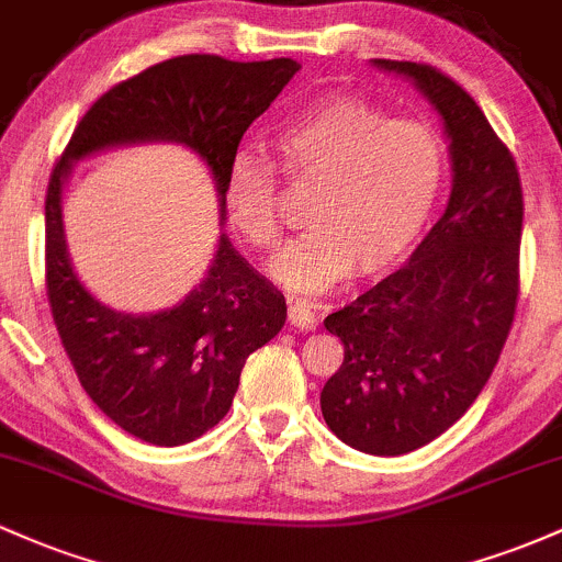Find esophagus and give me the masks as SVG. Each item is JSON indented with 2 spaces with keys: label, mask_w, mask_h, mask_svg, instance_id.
<instances>
[{
  "label": "esophagus",
  "mask_w": 562,
  "mask_h": 562,
  "mask_svg": "<svg viewBox=\"0 0 562 562\" xmlns=\"http://www.w3.org/2000/svg\"><path fill=\"white\" fill-rule=\"evenodd\" d=\"M288 323L295 330H312L317 325V314H314L312 301L291 299V304H288Z\"/></svg>",
  "instance_id": "esophagus-1"
}]
</instances>
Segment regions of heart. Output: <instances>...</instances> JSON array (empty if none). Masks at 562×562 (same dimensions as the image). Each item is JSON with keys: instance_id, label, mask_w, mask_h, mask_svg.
<instances>
[{"instance_id": "obj_1", "label": "heart", "mask_w": 562, "mask_h": 562, "mask_svg": "<svg viewBox=\"0 0 562 562\" xmlns=\"http://www.w3.org/2000/svg\"><path fill=\"white\" fill-rule=\"evenodd\" d=\"M274 168L285 181L317 187L306 224L271 263L293 291H323L355 269L375 277L416 248L437 211L448 151L427 122L394 120L355 95L301 111L274 135ZM271 165L237 154L226 168L224 202L250 248L280 245V183Z\"/></svg>"}]
</instances>
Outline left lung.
Listing matches in <instances>:
<instances>
[{"mask_svg":"<svg viewBox=\"0 0 562 562\" xmlns=\"http://www.w3.org/2000/svg\"><path fill=\"white\" fill-rule=\"evenodd\" d=\"M405 74L446 120L453 191L411 261L325 317L344 362L325 381V424L347 446L403 456L453 427L488 384L520 295L522 187L515 154L456 79L429 64Z\"/></svg>","mask_w":562,"mask_h":562,"instance_id":"8db88e82","label":"left lung"}]
</instances>
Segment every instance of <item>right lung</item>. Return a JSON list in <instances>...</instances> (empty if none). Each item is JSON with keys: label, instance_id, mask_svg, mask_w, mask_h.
Here are the masks:
<instances>
[{"label": "right lung", "instance_id": "add662e5", "mask_svg": "<svg viewBox=\"0 0 562 562\" xmlns=\"http://www.w3.org/2000/svg\"><path fill=\"white\" fill-rule=\"evenodd\" d=\"M301 66L291 58L178 55L103 92L74 127L45 196V288L74 373L116 427L183 446L232 408L245 360L285 325V299L221 237L200 288L176 310L131 317L85 291L66 256L60 183L71 159L133 140H176L207 162L224 202L226 168L256 116Z\"/></svg>", "mask_w": 562, "mask_h": 562}]
</instances>
